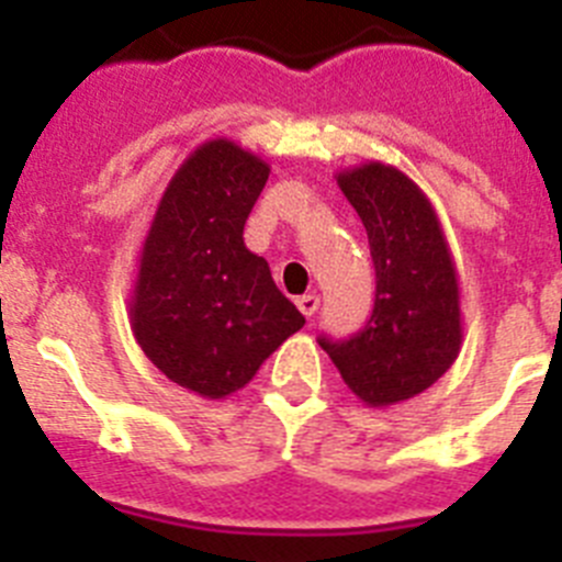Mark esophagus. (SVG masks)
<instances>
[{
    "label": "esophagus",
    "mask_w": 562,
    "mask_h": 562,
    "mask_svg": "<svg viewBox=\"0 0 562 562\" xmlns=\"http://www.w3.org/2000/svg\"><path fill=\"white\" fill-rule=\"evenodd\" d=\"M295 304H297V310L304 312L306 317H312V315H315V312H317V306H321V297H317L315 292H306V295L297 297Z\"/></svg>",
    "instance_id": "34e87169"
}]
</instances>
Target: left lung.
<instances>
[{
    "instance_id": "left-lung-1",
    "label": "left lung",
    "mask_w": 562,
    "mask_h": 562,
    "mask_svg": "<svg viewBox=\"0 0 562 562\" xmlns=\"http://www.w3.org/2000/svg\"><path fill=\"white\" fill-rule=\"evenodd\" d=\"M337 186L369 233L374 310L349 340L317 342L357 400L396 405L430 389L459 357V278L439 216L414 180L366 162L337 173Z\"/></svg>"
}]
</instances>
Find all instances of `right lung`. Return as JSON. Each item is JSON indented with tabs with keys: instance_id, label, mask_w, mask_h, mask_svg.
<instances>
[{
	"instance_id": "obj_1",
	"label": "right lung",
	"mask_w": 562,
	"mask_h": 562,
	"mask_svg": "<svg viewBox=\"0 0 562 562\" xmlns=\"http://www.w3.org/2000/svg\"><path fill=\"white\" fill-rule=\"evenodd\" d=\"M270 166L236 143L207 140L177 168L154 213L128 301L148 360L205 400L245 389L306 324L281 295L245 222Z\"/></svg>"
}]
</instances>
